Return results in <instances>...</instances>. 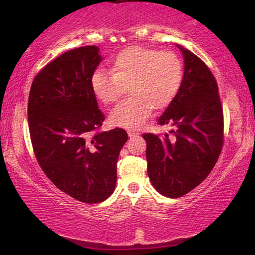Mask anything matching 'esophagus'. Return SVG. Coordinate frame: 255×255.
I'll list each match as a JSON object with an SVG mask.
<instances>
[{
    "label": "esophagus",
    "mask_w": 255,
    "mask_h": 255,
    "mask_svg": "<svg viewBox=\"0 0 255 255\" xmlns=\"http://www.w3.org/2000/svg\"><path fill=\"white\" fill-rule=\"evenodd\" d=\"M138 135V132H136V131H132V130H128V136L129 137H135V136H137Z\"/></svg>",
    "instance_id": "1"
}]
</instances>
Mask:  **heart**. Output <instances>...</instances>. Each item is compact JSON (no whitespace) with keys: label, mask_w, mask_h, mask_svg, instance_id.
Returning <instances> with one entry per match:
<instances>
[{"label":"heart","mask_w":255,"mask_h":255,"mask_svg":"<svg viewBox=\"0 0 255 255\" xmlns=\"http://www.w3.org/2000/svg\"><path fill=\"white\" fill-rule=\"evenodd\" d=\"M180 58L172 51L141 46L125 48L111 59V73L97 68L90 84L103 105H111L128 86L129 97L109 115L112 126L135 129L149 117L152 109H162L173 100L182 82Z\"/></svg>","instance_id":"b5f03b06"}]
</instances>
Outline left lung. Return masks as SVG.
I'll return each mask as SVG.
<instances>
[{
	"mask_svg": "<svg viewBox=\"0 0 255 255\" xmlns=\"http://www.w3.org/2000/svg\"><path fill=\"white\" fill-rule=\"evenodd\" d=\"M184 73L178 93L158 118L174 129L159 137L144 133L149 180L156 191L179 198L195 189L214 169L224 144V116L218 85L202 60L178 46Z\"/></svg>",
	"mask_w": 255,
	"mask_h": 255,
	"instance_id": "obj_1",
	"label": "left lung"
}]
</instances>
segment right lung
<instances>
[{
    "label": "right lung",
    "mask_w": 255,
    "mask_h": 255,
    "mask_svg": "<svg viewBox=\"0 0 255 255\" xmlns=\"http://www.w3.org/2000/svg\"><path fill=\"white\" fill-rule=\"evenodd\" d=\"M102 60L97 46L71 49L33 79L28 125L34 155L60 191L85 204L109 198L126 130L100 131L105 115L92 92V73Z\"/></svg>",
    "instance_id": "right-lung-1"
}]
</instances>
